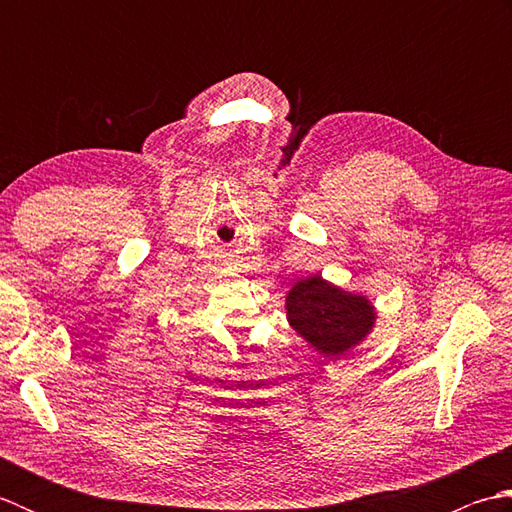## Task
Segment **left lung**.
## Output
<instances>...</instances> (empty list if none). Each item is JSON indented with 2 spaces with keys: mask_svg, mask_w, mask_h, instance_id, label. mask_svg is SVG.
Segmentation results:
<instances>
[{
  "mask_svg": "<svg viewBox=\"0 0 512 512\" xmlns=\"http://www.w3.org/2000/svg\"><path fill=\"white\" fill-rule=\"evenodd\" d=\"M286 317L292 330L319 354L341 358L374 330L376 308L365 295L310 275L288 290Z\"/></svg>",
  "mask_w": 512,
  "mask_h": 512,
  "instance_id": "obj_1",
  "label": "left lung"
}]
</instances>
